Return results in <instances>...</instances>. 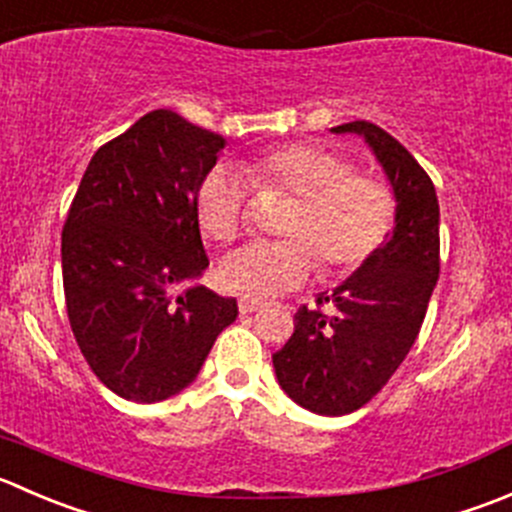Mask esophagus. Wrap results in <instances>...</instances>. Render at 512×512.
Here are the masks:
<instances>
[{
    "mask_svg": "<svg viewBox=\"0 0 512 512\" xmlns=\"http://www.w3.org/2000/svg\"><path fill=\"white\" fill-rule=\"evenodd\" d=\"M237 305H240L242 315H250V312L260 310L262 302L260 300H252V297H240V302H237Z\"/></svg>",
    "mask_w": 512,
    "mask_h": 512,
    "instance_id": "1",
    "label": "esophagus"
}]
</instances>
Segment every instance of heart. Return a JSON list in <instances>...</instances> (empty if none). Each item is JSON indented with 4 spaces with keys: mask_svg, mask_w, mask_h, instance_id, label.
<instances>
[{
    "mask_svg": "<svg viewBox=\"0 0 512 512\" xmlns=\"http://www.w3.org/2000/svg\"><path fill=\"white\" fill-rule=\"evenodd\" d=\"M247 182L262 195L295 200L282 242H250L220 262L225 290L272 297L300 287L320 262L347 275L370 260L395 220V197L375 175L352 172L347 157L317 142H292L252 157L242 172L215 167L200 182L197 222L215 242H232L247 225Z\"/></svg>",
    "mask_w": 512,
    "mask_h": 512,
    "instance_id": "1",
    "label": "heart"
}]
</instances>
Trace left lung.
<instances>
[{
  "instance_id": "obj_1",
  "label": "left lung",
  "mask_w": 512,
  "mask_h": 512,
  "mask_svg": "<svg viewBox=\"0 0 512 512\" xmlns=\"http://www.w3.org/2000/svg\"><path fill=\"white\" fill-rule=\"evenodd\" d=\"M362 137L395 197L393 232L380 250L317 305L295 312V332L272 355L280 388L317 415H347L375 398L413 347L440 275V207L423 167L377 124L332 127Z\"/></svg>"
}]
</instances>
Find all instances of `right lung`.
<instances>
[{"label": "right lung", "mask_w": 512, "mask_h": 512, "mask_svg": "<svg viewBox=\"0 0 512 512\" xmlns=\"http://www.w3.org/2000/svg\"><path fill=\"white\" fill-rule=\"evenodd\" d=\"M225 137L170 109L94 152L62 230L69 325L119 398L160 403L200 375L235 297L195 285L207 270L195 200ZM180 284H190L177 293Z\"/></svg>", "instance_id": "1"}]
</instances>
